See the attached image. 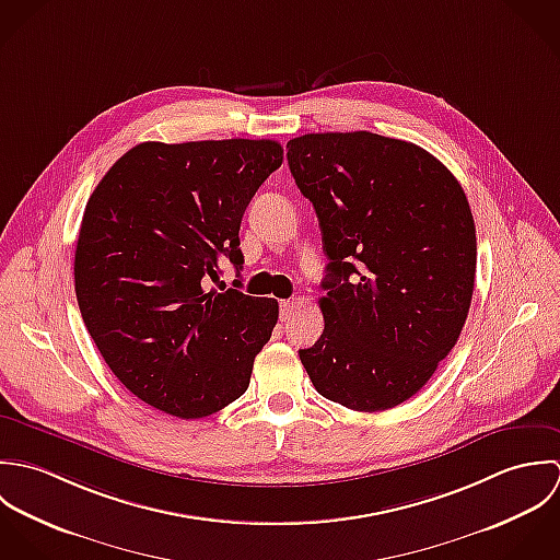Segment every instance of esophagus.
<instances>
[{
	"mask_svg": "<svg viewBox=\"0 0 560 560\" xmlns=\"http://www.w3.org/2000/svg\"><path fill=\"white\" fill-rule=\"evenodd\" d=\"M279 307H281V320H288V318L292 316V312H294V307H296V305H294V301H290V299H288V301H281V305H279Z\"/></svg>",
	"mask_w": 560,
	"mask_h": 560,
	"instance_id": "obj_1",
	"label": "esophagus"
}]
</instances>
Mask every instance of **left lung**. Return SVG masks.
Returning a JSON list of instances; mask_svg holds the SVG:
<instances>
[{
    "instance_id": "1",
    "label": "left lung",
    "mask_w": 560,
    "mask_h": 560,
    "mask_svg": "<svg viewBox=\"0 0 560 560\" xmlns=\"http://www.w3.org/2000/svg\"><path fill=\"white\" fill-rule=\"evenodd\" d=\"M329 257L325 331L299 350L320 396L385 411L416 396L454 348L476 277L467 197L422 147L372 131L288 142Z\"/></svg>"
}]
</instances>
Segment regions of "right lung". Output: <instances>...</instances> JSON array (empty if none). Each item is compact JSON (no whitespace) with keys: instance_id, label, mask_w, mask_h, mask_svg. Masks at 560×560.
Listing matches in <instances>:
<instances>
[{"instance_id":"right-lung-1","label":"right lung","mask_w":560,"mask_h":560,"mask_svg":"<svg viewBox=\"0 0 560 560\" xmlns=\"http://www.w3.org/2000/svg\"><path fill=\"white\" fill-rule=\"evenodd\" d=\"M283 162L277 140L140 142L91 195L75 248V296L114 376L142 402L195 420L237 400L279 318L275 299L206 290L240 223Z\"/></svg>"}]
</instances>
